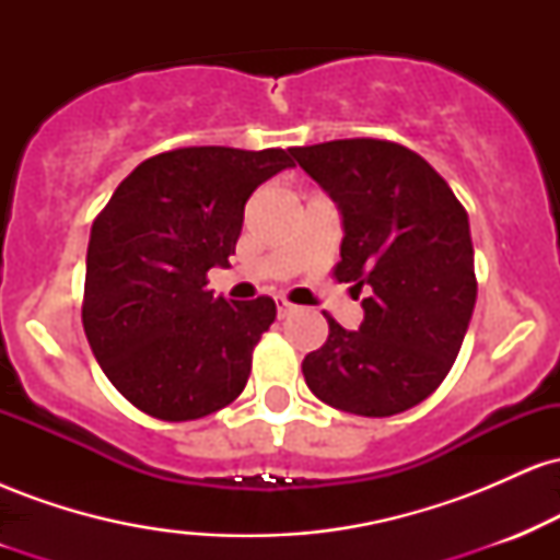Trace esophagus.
Listing matches in <instances>:
<instances>
[{"mask_svg": "<svg viewBox=\"0 0 560 560\" xmlns=\"http://www.w3.org/2000/svg\"><path fill=\"white\" fill-rule=\"evenodd\" d=\"M276 313H279V318H284L289 311H292V302H289L287 298H281V294H276Z\"/></svg>", "mask_w": 560, "mask_h": 560, "instance_id": "esophagus-1", "label": "esophagus"}]
</instances>
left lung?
Wrapping results in <instances>:
<instances>
[{"label":"left lung","instance_id":"obj_1","mask_svg":"<svg viewBox=\"0 0 560 560\" xmlns=\"http://www.w3.org/2000/svg\"><path fill=\"white\" fill-rule=\"evenodd\" d=\"M289 152L342 213L334 279L365 292L358 331L324 313L329 339L307 352L302 376L337 410L402 413L450 374L477 302L464 205L427 160L395 141L337 139Z\"/></svg>","mask_w":560,"mask_h":560}]
</instances>
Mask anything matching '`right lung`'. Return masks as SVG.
<instances>
[{
    "label": "right lung",
    "instance_id": "add662e5",
    "mask_svg": "<svg viewBox=\"0 0 560 560\" xmlns=\"http://www.w3.org/2000/svg\"><path fill=\"white\" fill-rule=\"evenodd\" d=\"M284 150L182 147L133 168L92 223L83 331L113 387L160 421H195L242 395L271 298H213L244 205L292 168Z\"/></svg>",
    "mask_w": 560,
    "mask_h": 560
}]
</instances>
